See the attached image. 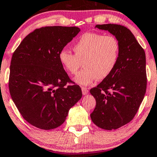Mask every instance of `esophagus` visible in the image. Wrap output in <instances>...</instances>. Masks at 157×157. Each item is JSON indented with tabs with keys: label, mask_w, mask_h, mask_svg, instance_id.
I'll list each match as a JSON object with an SVG mask.
<instances>
[{
	"label": "esophagus",
	"mask_w": 157,
	"mask_h": 157,
	"mask_svg": "<svg viewBox=\"0 0 157 157\" xmlns=\"http://www.w3.org/2000/svg\"><path fill=\"white\" fill-rule=\"evenodd\" d=\"M81 90H82L83 95H86L87 94L89 93V89L86 88V87H82V88H81Z\"/></svg>",
	"instance_id": "34e87169"
}]
</instances>
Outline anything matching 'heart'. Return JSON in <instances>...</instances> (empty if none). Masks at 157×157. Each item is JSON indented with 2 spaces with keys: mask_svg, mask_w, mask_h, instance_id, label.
<instances>
[{
  "mask_svg": "<svg viewBox=\"0 0 157 157\" xmlns=\"http://www.w3.org/2000/svg\"><path fill=\"white\" fill-rule=\"evenodd\" d=\"M74 54L63 50L58 55L61 66L67 73L74 75L83 63L74 81L83 86L95 79L107 78L116 67L120 55V44L114 36L95 32L83 34L73 47Z\"/></svg>",
  "mask_w": 157,
  "mask_h": 157,
  "instance_id": "1",
  "label": "heart"
}]
</instances>
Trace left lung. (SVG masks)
<instances>
[{"label":"left lung","instance_id":"obj_1","mask_svg":"<svg viewBox=\"0 0 157 157\" xmlns=\"http://www.w3.org/2000/svg\"><path fill=\"white\" fill-rule=\"evenodd\" d=\"M118 40L117 63L109 76L90 90L96 99L91 119L99 128L115 130L131 122L146 90V54L133 33L118 24H97Z\"/></svg>","mask_w":157,"mask_h":157}]
</instances>
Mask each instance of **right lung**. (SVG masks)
Wrapping results in <instances>:
<instances>
[{
    "mask_svg": "<svg viewBox=\"0 0 157 157\" xmlns=\"http://www.w3.org/2000/svg\"><path fill=\"white\" fill-rule=\"evenodd\" d=\"M81 29L45 26L28 34L12 56L9 87L22 117L34 127L50 130L62 125L82 92L61 66L58 55Z\"/></svg>",
    "mask_w": 157,
    "mask_h": 157,
    "instance_id": "1",
    "label": "right lung"
}]
</instances>
